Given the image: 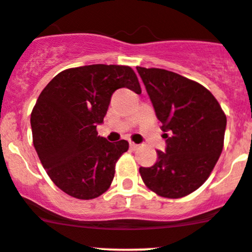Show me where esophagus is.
<instances>
[{"label": "esophagus", "mask_w": 252, "mask_h": 252, "mask_svg": "<svg viewBox=\"0 0 252 252\" xmlns=\"http://www.w3.org/2000/svg\"><path fill=\"white\" fill-rule=\"evenodd\" d=\"M129 148H130L131 150H135V149H138V144H135V143H129Z\"/></svg>", "instance_id": "34e87169"}]
</instances>
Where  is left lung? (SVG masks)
I'll return each instance as SVG.
<instances>
[{"label": "left lung", "mask_w": 252, "mask_h": 252, "mask_svg": "<svg viewBox=\"0 0 252 252\" xmlns=\"http://www.w3.org/2000/svg\"><path fill=\"white\" fill-rule=\"evenodd\" d=\"M162 123L166 150L151 167H140L149 189L181 198L201 187L224 145L226 117L216 97L198 82L163 69L136 67Z\"/></svg>", "instance_id": "obj_1"}]
</instances>
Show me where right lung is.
Returning <instances> with one entry per match:
<instances>
[{"instance_id":"add662e5","label":"right lung","mask_w":252,"mask_h":252,"mask_svg":"<svg viewBox=\"0 0 252 252\" xmlns=\"http://www.w3.org/2000/svg\"><path fill=\"white\" fill-rule=\"evenodd\" d=\"M122 87L141 94L131 67L86 65L61 71L36 99L31 114L34 148L51 181L69 196L96 198L113 181L116 162L129 144L109 143L96 128Z\"/></svg>"}]
</instances>
